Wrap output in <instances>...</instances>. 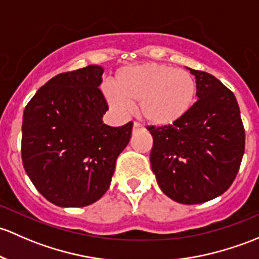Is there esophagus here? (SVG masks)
<instances>
[{
    "mask_svg": "<svg viewBox=\"0 0 259 259\" xmlns=\"http://www.w3.org/2000/svg\"><path fill=\"white\" fill-rule=\"evenodd\" d=\"M141 129H143V125H141L140 122H137V121H135L134 124H133V133L138 132V130H141Z\"/></svg>",
    "mask_w": 259,
    "mask_h": 259,
    "instance_id": "1",
    "label": "esophagus"
}]
</instances>
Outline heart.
I'll use <instances>...</instances> for the list:
<instances>
[{"label":"heart","mask_w":259,"mask_h":259,"mask_svg":"<svg viewBox=\"0 0 259 259\" xmlns=\"http://www.w3.org/2000/svg\"><path fill=\"white\" fill-rule=\"evenodd\" d=\"M102 93L113 110L126 114L139 103V111L149 124L168 126L192 110L197 84L187 70L146 62L119 68L113 85L103 84Z\"/></svg>","instance_id":"heart-1"}]
</instances>
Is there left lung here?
I'll use <instances>...</instances> for the list:
<instances>
[{"label": "left lung", "mask_w": 259, "mask_h": 259, "mask_svg": "<svg viewBox=\"0 0 259 259\" xmlns=\"http://www.w3.org/2000/svg\"><path fill=\"white\" fill-rule=\"evenodd\" d=\"M198 100L184 119L150 126V164L161 191L196 205L227 191L244 154V129L235 94L212 74L189 68Z\"/></svg>", "instance_id": "obj_1"}]
</instances>
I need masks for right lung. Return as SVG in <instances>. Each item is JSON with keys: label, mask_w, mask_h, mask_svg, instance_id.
<instances>
[{"label": "right lung", "mask_w": 259, "mask_h": 259, "mask_svg": "<svg viewBox=\"0 0 259 259\" xmlns=\"http://www.w3.org/2000/svg\"><path fill=\"white\" fill-rule=\"evenodd\" d=\"M104 68L62 73L38 89L23 111L22 162L39 194L59 207H84L107 192L133 122L109 126Z\"/></svg>", "instance_id": "right-lung-1"}]
</instances>
